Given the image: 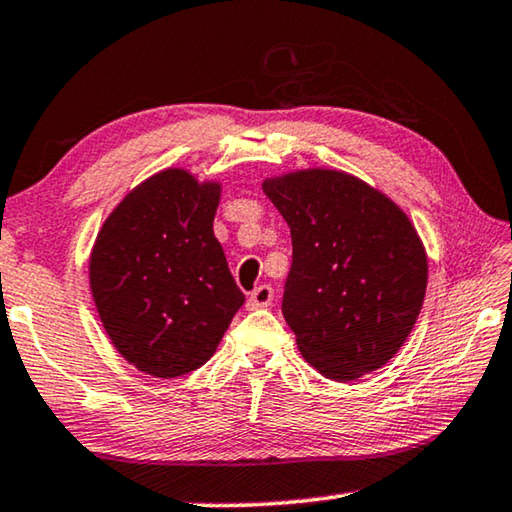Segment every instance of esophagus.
I'll use <instances>...</instances> for the list:
<instances>
[{
  "mask_svg": "<svg viewBox=\"0 0 512 512\" xmlns=\"http://www.w3.org/2000/svg\"><path fill=\"white\" fill-rule=\"evenodd\" d=\"M273 300V289L269 285H259L248 296V307L250 310H257V307H269Z\"/></svg>",
  "mask_w": 512,
  "mask_h": 512,
  "instance_id": "34e87169",
  "label": "esophagus"
}]
</instances>
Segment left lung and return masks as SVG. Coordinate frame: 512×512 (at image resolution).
Wrapping results in <instances>:
<instances>
[{
	"label": "left lung",
	"mask_w": 512,
	"mask_h": 512,
	"mask_svg": "<svg viewBox=\"0 0 512 512\" xmlns=\"http://www.w3.org/2000/svg\"><path fill=\"white\" fill-rule=\"evenodd\" d=\"M262 189L291 230L282 314L300 355L339 383L383 367L424 305L428 257L415 225L344 170H296Z\"/></svg>",
	"instance_id": "1"
}]
</instances>
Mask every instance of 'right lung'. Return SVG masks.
I'll use <instances>...</instances> for the list:
<instances>
[{
    "label": "right lung",
    "mask_w": 512,
    "mask_h": 512,
    "mask_svg": "<svg viewBox=\"0 0 512 512\" xmlns=\"http://www.w3.org/2000/svg\"><path fill=\"white\" fill-rule=\"evenodd\" d=\"M218 202L221 182L166 168L97 232L88 262L97 314L116 351L148 376L202 367L246 300L214 237Z\"/></svg>",
    "instance_id": "obj_1"
}]
</instances>
